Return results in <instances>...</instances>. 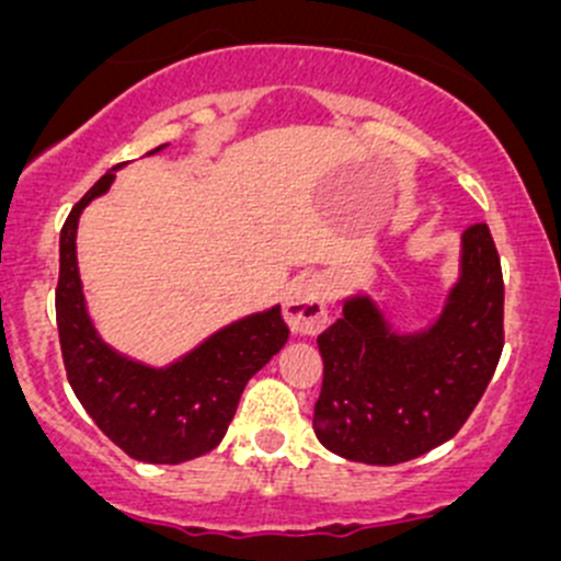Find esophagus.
I'll use <instances>...</instances> for the list:
<instances>
[{
	"label": "esophagus",
	"instance_id": "esophagus-1",
	"mask_svg": "<svg viewBox=\"0 0 561 561\" xmlns=\"http://www.w3.org/2000/svg\"><path fill=\"white\" fill-rule=\"evenodd\" d=\"M285 320L293 333H301V336L322 331V325L328 322V298L325 287L317 276H301L293 282L287 290Z\"/></svg>",
	"mask_w": 561,
	"mask_h": 561
}]
</instances>
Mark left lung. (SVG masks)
Instances as JSON below:
<instances>
[{
  "label": "left lung",
  "mask_w": 561,
  "mask_h": 561,
  "mask_svg": "<svg viewBox=\"0 0 561 561\" xmlns=\"http://www.w3.org/2000/svg\"><path fill=\"white\" fill-rule=\"evenodd\" d=\"M505 285L489 225L461 236L458 279L437 320L399 333L366 293L317 336L322 390L314 434L360 463L410 461L456 437L500 364Z\"/></svg>",
  "instance_id": "left-lung-1"
}]
</instances>
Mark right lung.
I'll return each mask as SVG.
<instances>
[{
  "label": "right lung",
  "instance_id": "1",
  "mask_svg": "<svg viewBox=\"0 0 561 561\" xmlns=\"http://www.w3.org/2000/svg\"><path fill=\"white\" fill-rule=\"evenodd\" d=\"M157 146L149 154H157ZM118 165L72 206L59 239L56 325L67 380L111 443L146 463H181L222 443L241 393L282 347V309L249 314L197 344L171 366H146L100 339L87 312L78 274L76 233L81 211L111 190Z\"/></svg>",
  "mask_w": 561,
  "mask_h": 561
}]
</instances>
